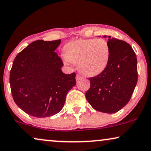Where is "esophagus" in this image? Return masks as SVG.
Masks as SVG:
<instances>
[{
    "mask_svg": "<svg viewBox=\"0 0 151 151\" xmlns=\"http://www.w3.org/2000/svg\"><path fill=\"white\" fill-rule=\"evenodd\" d=\"M81 77H82L79 74H77V75H76V79H77V80H79Z\"/></svg>",
    "mask_w": 151,
    "mask_h": 151,
    "instance_id": "esophagus-1",
    "label": "esophagus"
}]
</instances>
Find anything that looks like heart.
<instances>
[{
	"label": "heart",
	"mask_w": 151,
	"mask_h": 151,
	"mask_svg": "<svg viewBox=\"0 0 151 151\" xmlns=\"http://www.w3.org/2000/svg\"><path fill=\"white\" fill-rule=\"evenodd\" d=\"M64 62L77 64L78 69L88 77H93L104 71L110 58V47L102 39H79L65 46Z\"/></svg>",
	"instance_id": "b5f03b06"
}]
</instances>
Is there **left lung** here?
I'll return each mask as SVG.
<instances>
[{
    "instance_id": "left-lung-1",
    "label": "left lung",
    "mask_w": 151,
    "mask_h": 151,
    "mask_svg": "<svg viewBox=\"0 0 151 151\" xmlns=\"http://www.w3.org/2000/svg\"><path fill=\"white\" fill-rule=\"evenodd\" d=\"M108 44L110 58L107 67L97 76L89 78L90 87L86 97L94 110L114 113L131 98L137 82V64L134 50L126 41L109 36Z\"/></svg>"
}]
</instances>
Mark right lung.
Returning a JSON list of instances; mask_svg holds the SVG:
<instances>
[{
  "label": "right lung",
  "instance_id": "right-lung-1",
  "mask_svg": "<svg viewBox=\"0 0 151 151\" xmlns=\"http://www.w3.org/2000/svg\"><path fill=\"white\" fill-rule=\"evenodd\" d=\"M61 40L32 42L18 54L10 70L14 101L35 117L61 111L68 91L76 85V74H64L63 63L56 52Z\"/></svg>",
  "mask_w": 151,
  "mask_h": 151
}]
</instances>
